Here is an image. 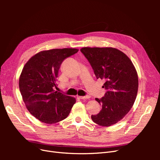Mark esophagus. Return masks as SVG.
<instances>
[{
  "instance_id": "34e87169",
  "label": "esophagus",
  "mask_w": 160,
  "mask_h": 160,
  "mask_svg": "<svg viewBox=\"0 0 160 160\" xmlns=\"http://www.w3.org/2000/svg\"><path fill=\"white\" fill-rule=\"evenodd\" d=\"M79 98L80 99H89L91 98V96L88 95H85V96H79Z\"/></svg>"
}]
</instances>
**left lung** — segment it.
<instances>
[{
    "label": "left lung",
    "instance_id": "left-lung-1",
    "mask_svg": "<svg viewBox=\"0 0 160 160\" xmlns=\"http://www.w3.org/2000/svg\"><path fill=\"white\" fill-rule=\"evenodd\" d=\"M91 64L97 79L105 80L106 92L95 100L102 106L93 122L109 127L122 119L132 109L138 90V76L129 58L115 48L83 47L81 49Z\"/></svg>",
    "mask_w": 160,
    "mask_h": 160
}]
</instances>
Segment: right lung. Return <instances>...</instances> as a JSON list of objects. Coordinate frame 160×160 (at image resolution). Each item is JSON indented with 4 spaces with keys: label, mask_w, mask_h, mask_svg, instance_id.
Segmentation results:
<instances>
[{
    "label": "right lung",
    "mask_w": 160,
    "mask_h": 160,
    "mask_svg": "<svg viewBox=\"0 0 160 160\" xmlns=\"http://www.w3.org/2000/svg\"><path fill=\"white\" fill-rule=\"evenodd\" d=\"M73 48L37 53L24 66L19 89L28 111L41 122L55 123L69 115L76 99L54 90L62 62L78 52Z\"/></svg>",
    "instance_id": "right-lung-1"
}]
</instances>
